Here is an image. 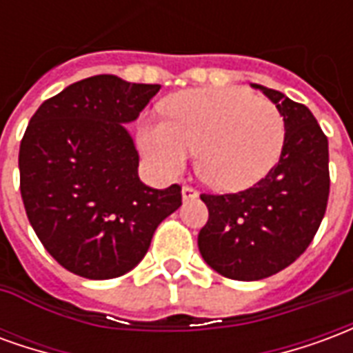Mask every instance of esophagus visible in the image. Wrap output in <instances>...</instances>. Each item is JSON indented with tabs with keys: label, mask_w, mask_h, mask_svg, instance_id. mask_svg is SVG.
I'll return each instance as SVG.
<instances>
[{
	"label": "esophagus",
	"mask_w": 353,
	"mask_h": 353,
	"mask_svg": "<svg viewBox=\"0 0 353 353\" xmlns=\"http://www.w3.org/2000/svg\"><path fill=\"white\" fill-rule=\"evenodd\" d=\"M181 196H183V200L187 202V200H192L199 196V191L196 189H192V187H189V185H185L183 189H181Z\"/></svg>",
	"instance_id": "34e87169"
}]
</instances>
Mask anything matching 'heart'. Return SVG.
<instances>
[{
  "instance_id": "1",
  "label": "heart",
  "mask_w": 353,
  "mask_h": 353,
  "mask_svg": "<svg viewBox=\"0 0 353 353\" xmlns=\"http://www.w3.org/2000/svg\"><path fill=\"white\" fill-rule=\"evenodd\" d=\"M164 119H145L139 145L159 174H181L199 151L200 177L219 191H240L270 172L285 143V121L272 101L244 88H194L172 96Z\"/></svg>"
}]
</instances>
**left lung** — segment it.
<instances>
[{
    "label": "left lung",
    "mask_w": 353,
    "mask_h": 353,
    "mask_svg": "<svg viewBox=\"0 0 353 353\" xmlns=\"http://www.w3.org/2000/svg\"><path fill=\"white\" fill-rule=\"evenodd\" d=\"M285 121L280 161L240 192L200 194L210 217L200 229L202 259L225 278L255 281L296 261L316 236L329 199V143L316 117L285 94L253 85Z\"/></svg>",
    "instance_id": "8db88e82"
}]
</instances>
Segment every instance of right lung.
Returning a JSON list of instances; mask_svg holds the SVG:
<instances>
[{
	"instance_id": "right-lung-1",
	"label": "right lung",
	"mask_w": 353,
	"mask_h": 353,
	"mask_svg": "<svg viewBox=\"0 0 353 353\" xmlns=\"http://www.w3.org/2000/svg\"><path fill=\"white\" fill-rule=\"evenodd\" d=\"M161 85L117 75L77 81L45 100L20 141V194L30 225L65 270L88 280L130 272L154 230L181 206V187L139 181L126 123Z\"/></svg>"
}]
</instances>
